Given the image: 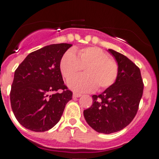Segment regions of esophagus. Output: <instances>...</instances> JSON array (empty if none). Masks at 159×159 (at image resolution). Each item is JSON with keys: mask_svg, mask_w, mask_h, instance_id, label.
I'll return each instance as SVG.
<instances>
[{"mask_svg": "<svg viewBox=\"0 0 159 159\" xmlns=\"http://www.w3.org/2000/svg\"><path fill=\"white\" fill-rule=\"evenodd\" d=\"M81 96V94L80 93H74L73 94V97H75V98H78V97H80Z\"/></svg>", "mask_w": 159, "mask_h": 159, "instance_id": "1", "label": "esophagus"}]
</instances>
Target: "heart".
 I'll use <instances>...</instances> for the list:
<instances>
[{
  "mask_svg": "<svg viewBox=\"0 0 159 159\" xmlns=\"http://www.w3.org/2000/svg\"><path fill=\"white\" fill-rule=\"evenodd\" d=\"M67 51L60 63V71L67 80L77 75L84 68L85 75L68 83L70 88L78 92L102 91L112 86L119 75V64L115 59L98 47H87Z\"/></svg>",
  "mask_w": 159,
  "mask_h": 159,
  "instance_id": "heart-1",
  "label": "heart"
}]
</instances>
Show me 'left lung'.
<instances>
[{"instance_id":"obj_1","label":"left lung","mask_w":159,"mask_h":159,"mask_svg":"<svg viewBox=\"0 0 159 159\" xmlns=\"http://www.w3.org/2000/svg\"><path fill=\"white\" fill-rule=\"evenodd\" d=\"M119 64L116 83L99 95L84 111L90 127L99 133L111 134L123 130L134 119L143 96V81L139 67L124 55L108 49Z\"/></svg>"}]
</instances>
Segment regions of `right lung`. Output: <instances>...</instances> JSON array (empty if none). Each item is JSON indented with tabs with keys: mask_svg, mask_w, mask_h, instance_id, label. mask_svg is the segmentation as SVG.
<instances>
[{
	"mask_svg": "<svg viewBox=\"0 0 159 159\" xmlns=\"http://www.w3.org/2000/svg\"><path fill=\"white\" fill-rule=\"evenodd\" d=\"M71 46L62 43L38 49L28 55L15 71L11 107L25 128L36 132L52 128L72 99L60 68L61 58Z\"/></svg>",
	"mask_w": 159,
	"mask_h": 159,
	"instance_id": "obj_1",
	"label": "right lung"
}]
</instances>
